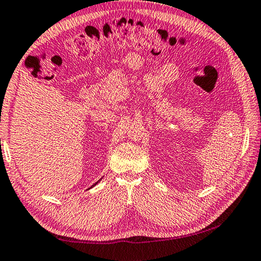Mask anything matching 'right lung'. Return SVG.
<instances>
[{
    "label": "right lung",
    "mask_w": 261,
    "mask_h": 261,
    "mask_svg": "<svg viewBox=\"0 0 261 261\" xmlns=\"http://www.w3.org/2000/svg\"><path fill=\"white\" fill-rule=\"evenodd\" d=\"M100 180H102V179H100ZM100 180H99V181H100ZM97 184H98V181H97V182H96V184H94L93 186H91V187H90V188H93V187H94V186H96V185H97ZM90 188H89V189H90Z\"/></svg>",
    "instance_id": "1"
}]
</instances>
